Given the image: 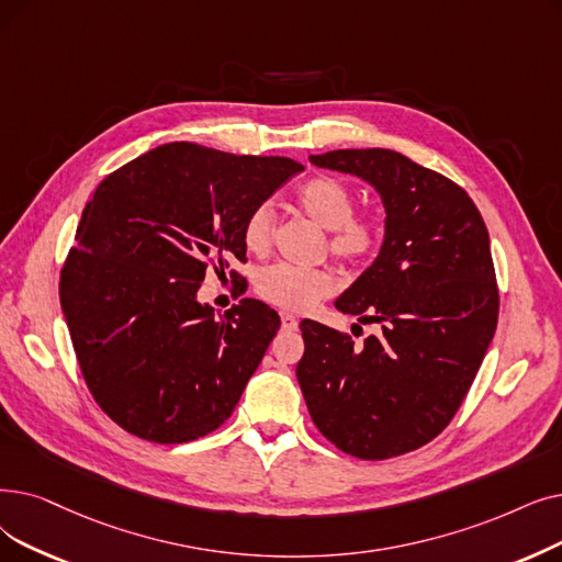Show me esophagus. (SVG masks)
<instances>
[{"label":"esophagus","instance_id":"34e87169","mask_svg":"<svg viewBox=\"0 0 562 562\" xmlns=\"http://www.w3.org/2000/svg\"><path fill=\"white\" fill-rule=\"evenodd\" d=\"M280 322H282V330H296L299 328V319H296L294 314H289V312L280 314Z\"/></svg>","mask_w":562,"mask_h":562}]
</instances>
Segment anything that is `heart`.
I'll return each instance as SVG.
<instances>
[{"label":"heart","instance_id":"heart-1","mask_svg":"<svg viewBox=\"0 0 562 562\" xmlns=\"http://www.w3.org/2000/svg\"><path fill=\"white\" fill-rule=\"evenodd\" d=\"M301 211L328 229V252L341 266L368 263L383 243V225L372 213H353V190L335 177H314L296 190ZM276 215L268 204H257L243 221V243L255 255L271 248ZM335 280L322 268H296L289 263L266 266L255 278L257 294L284 310H305L328 296Z\"/></svg>","mask_w":562,"mask_h":562}]
</instances>
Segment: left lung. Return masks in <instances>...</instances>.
I'll return each instance as SVG.
<instances>
[{
  "label": "left lung",
  "instance_id": "1",
  "mask_svg": "<svg viewBox=\"0 0 562 562\" xmlns=\"http://www.w3.org/2000/svg\"><path fill=\"white\" fill-rule=\"evenodd\" d=\"M310 162L381 194V252L335 301L381 333L356 345L347 333L301 322L296 376L335 448L372 461L400 457L450 425L490 349L498 324L490 234L467 190L397 151L339 149Z\"/></svg>",
  "mask_w": 562,
  "mask_h": 562
}]
</instances>
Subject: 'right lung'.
I'll return each instance as SVG.
<instances>
[{
	"instance_id": "obj_1",
	"label": "right lung",
	"mask_w": 562,
	"mask_h": 562,
	"mask_svg": "<svg viewBox=\"0 0 562 562\" xmlns=\"http://www.w3.org/2000/svg\"><path fill=\"white\" fill-rule=\"evenodd\" d=\"M301 169L169 142L95 188L59 299L89 393L119 427L188 443L232 416L280 316L240 299L217 319L198 289L211 268L221 276L232 259L246 261L243 221Z\"/></svg>"
}]
</instances>
